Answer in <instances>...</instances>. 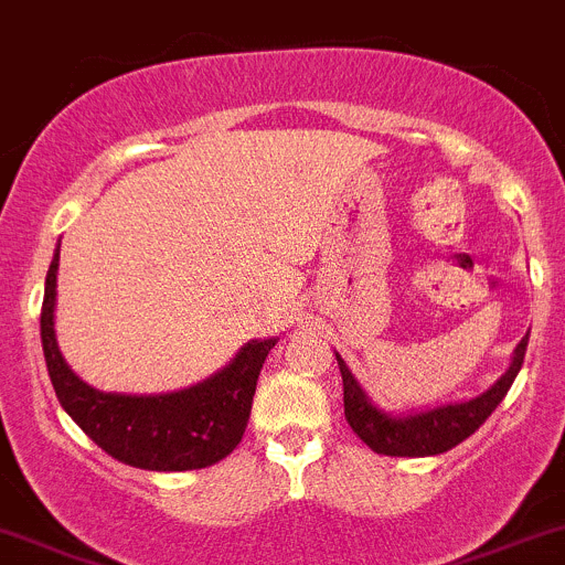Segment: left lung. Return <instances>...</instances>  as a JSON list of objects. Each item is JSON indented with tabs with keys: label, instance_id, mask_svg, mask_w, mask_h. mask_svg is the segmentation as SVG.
Segmentation results:
<instances>
[{
	"label": "left lung",
	"instance_id": "1",
	"mask_svg": "<svg viewBox=\"0 0 565 565\" xmlns=\"http://www.w3.org/2000/svg\"><path fill=\"white\" fill-rule=\"evenodd\" d=\"M527 339L530 330L525 339L516 344L511 366L505 369L503 377H500L492 388L483 391L481 396L470 398V402L443 404V407L426 409V413L398 415V418L374 407L361 385H358V380L352 377L347 363L335 355L341 369V380H344L347 424L352 426V431H355L374 454H385V457H435V454L451 451L454 446L467 440V437L494 413V407L503 402L511 383H514V377L520 374L522 361H525Z\"/></svg>",
	"mask_w": 565,
	"mask_h": 565
}]
</instances>
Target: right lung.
<instances>
[{"label":"right lung","mask_w":565,"mask_h":565,"mask_svg":"<svg viewBox=\"0 0 565 565\" xmlns=\"http://www.w3.org/2000/svg\"><path fill=\"white\" fill-rule=\"evenodd\" d=\"M60 248L54 250L45 276L40 339L51 385L65 413L84 435L122 465L141 470L182 472L202 470L230 457L248 426L256 380L276 339L248 341L230 366L204 383L161 396H125L104 393L73 374L56 347L54 306Z\"/></svg>","instance_id":"right-lung-1"}]
</instances>
